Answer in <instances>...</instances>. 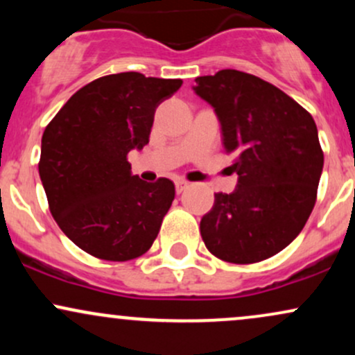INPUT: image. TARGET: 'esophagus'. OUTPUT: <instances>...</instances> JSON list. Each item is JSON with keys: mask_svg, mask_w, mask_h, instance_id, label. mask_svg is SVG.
<instances>
[{"mask_svg": "<svg viewBox=\"0 0 355 355\" xmlns=\"http://www.w3.org/2000/svg\"><path fill=\"white\" fill-rule=\"evenodd\" d=\"M187 189H189V182H185V180L175 182V190H177V193H182V191H185Z\"/></svg>", "mask_w": 355, "mask_h": 355, "instance_id": "34e87169", "label": "esophagus"}]
</instances>
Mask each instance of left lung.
Returning a JSON list of instances; mask_svg holds the SVG:
<instances>
[{
	"mask_svg": "<svg viewBox=\"0 0 355 355\" xmlns=\"http://www.w3.org/2000/svg\"><path fill=\"white\" fill-rule=\"evenodd\" d=\"M215 108L239 185L215 193L200 222L205 247L230 263H255L294 240L317 200L324 152L315 121L294 98L259 76L220 70L195 78Z\"/></svg>",
	"mask_w": 355,
	"mask_h": 355,
	"instance_id": "1",
	"label": "left lung"
}]
</instances>
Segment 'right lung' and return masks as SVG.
<instances>
[{"label":"right lung","instance_id":"right-lung-1","mask_svg":"<svg viewBox=\"0 0 355 355\" xmlns=\"http://www.w3.org/2000/svg\"><path fill=\"white\" fill-rule=\"evenodd\" d=\"M182 80L116 73L85 85L46 125L40 178L63 234L87 254L126 262L157 239L175 198L168 178L132 175L128 153L144 148L155 110Z\"/></svg>","mask_w":355,"mask_h":355}]
</instances>
